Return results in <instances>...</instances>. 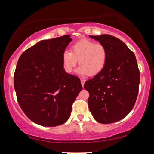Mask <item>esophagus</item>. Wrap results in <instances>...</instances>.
<instances>
[{"label":"esophagus","mask_w":154,"mask_h":154,"mask_svg":"<svg viewBox=\"0 0 154 154\" xmlns=\"http://www.w3.org/2000/svg\"><path fill=\"white\" fill-rule=\"evenodd\" d=\"M80 82H81V84H82V85L84 86V84H85V79H81Z\"/></svg>","instance_id":"obj_1"}]
</instances>
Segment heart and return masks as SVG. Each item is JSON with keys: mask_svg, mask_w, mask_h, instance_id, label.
I'll return each mask as SVG.
<instances>
[{"mask_svg": "<svg viewBox=\"0 0 154 154\" xmlns=\"http://www.w3.org/2000/svg\"><path fill=\"white\" fill-rule=\"evenodd\" d=\"M79 60L77 74L81 76H95L105 66L107 51L102 44L87 39L79 40L72 45L70 51L62 54V65L66 73H72Z\"/></svg>", "mask_w": 154, "mask_h": 154, "instance_id": "obj_1", "label": "heart"}]
</instances>
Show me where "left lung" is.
I'll return each mask as SVG.
<instances>
[{
    "label": "left lung",
    "mask_w": 154,
    "mask_h": 154,
    "mask_svg": "<svg viewBox=\"0 0 154 154\" xmlns=\"http://www.w3.org/2000/svg\"><path fill=\"white\" fill-rule=\"evenodd\" d=\"M89 37L105 46L107 60L103 70L85 83L90 95L88 106L98 122H115L128 115L137 99L140 71L135 56L112 35Z\"/></svg>",
    "instance_id": "1"
}]
</instances>
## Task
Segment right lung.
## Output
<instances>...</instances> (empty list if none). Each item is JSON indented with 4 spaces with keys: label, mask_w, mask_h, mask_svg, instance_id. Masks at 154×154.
I'll list each match as a JSON object with an SVG mask.
<instances>
[{
    "label": "right lung",
    "mask_w": 154,
    "mask_h": 154,
    "mask_svg": "<svg viewBox=\"0 0 154 154\" xmlns=\"http://www.w3.org/2000/svg\"><path fill=\"white\" fill-rule=\"evenodd\" d=\"M72 40L66 35L41 40L17 62L14 83L18 103L26 116L41 126L66 122L82 89L80 79L63 68L62 54Z\"/></svg>",
    "instance_id": "right-lung-1"
}]
</instances>
